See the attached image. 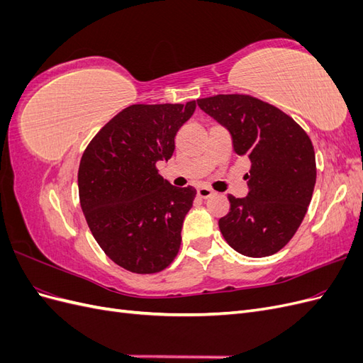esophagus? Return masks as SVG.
<instances>
[{
	"label": "esophagus",
	"instance_id": "34e87169",
	"mask_svg": "<svg viewBox=\"0 0 363 363\" xmlns=\"http://www.w3.org/2000/svg\"><path fill=\"white\" fill-rule=\"evenodd\" d=\"M215 192L211 189V188H199V191H196V195L200 196V199H211V196L213 195Z\"/></svg>",
	"mask_w": 363,
	"mask_h": 363
}]
</instances>
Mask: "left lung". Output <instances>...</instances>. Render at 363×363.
I'll return each mask as SVG.
<instances>
[{"label":"left lung","instance_id":"8db88e82","mask_svg":"<svg viewBox=\"0 0 363 363\" xmlns=\"http://www.w3.org/2000/svg\"><path fill=\"white\" fill-rule=\"evenodd\" d=\"M199 106L230 131L236 155L251 162L244 177L248 195H228L230 212L219 219V230L240 255L271 256L292 239L311 204L312 140L291 116L251 95H215Z\"/></svg>","mask_w":363,"mask_h":363}]
</instances>
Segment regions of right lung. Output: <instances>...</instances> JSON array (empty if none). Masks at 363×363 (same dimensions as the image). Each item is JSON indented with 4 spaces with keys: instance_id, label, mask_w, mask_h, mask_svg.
I'll list each match as a JSON object with an SVG mask.
<instances>
[{
    "instance_id": "add662e5",
    "label": "right lung",
    "mask_w": 363,
    "mask_h": 363,
    "mask_svg": "<svg viewBox=\"0 0 363 363\" xmlns=\"http://www.w3.org/2000/svg\"><path fill=\"white\" fill-rule=\"evenodd\" d=\"M196 103L133 104L113 116L86 147L79 168L82 211L116 265L155 274L171 265L196 191L175 188L156 164L168 162L179 128Z\"/></svg>"
}]
</instances>
